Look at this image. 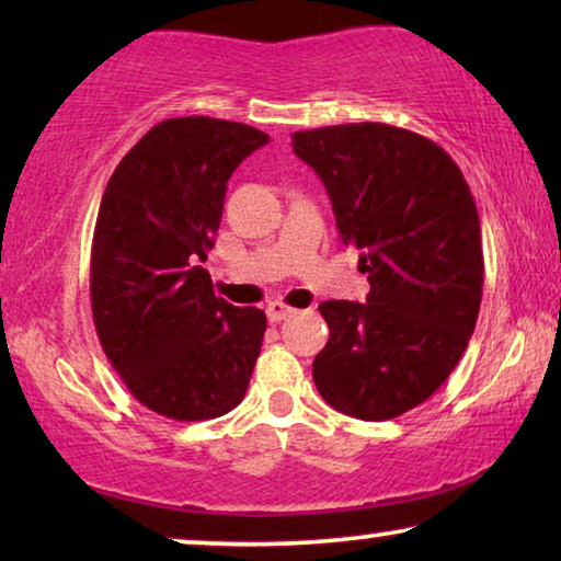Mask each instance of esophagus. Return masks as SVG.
I'll use <instances>...</instances> for the list:
<instances>
[{
  "mask_svg": "<svg viewBox=\"0 0 561 561\" xmlns=\"http://www.w3.org/2000/svg\"><path fill=\"white\" fill-rule=\"evenodd\" d=\"M265 313H267V319L273 321V324H278V321L288 319L290 313H296V309H290V306H286L283 301H271L265 306Z\"/></svg>",
  "mask_w": 561,
  "mask_h": 561,
  "instance_id": "esophagus-1",
  "label": "esophagus"
}]
</instances>
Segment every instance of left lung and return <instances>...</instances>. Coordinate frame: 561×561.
Segmentation results:
<instances>
[{
	"mask_svg": "<svg viewBox=\"0 0 561 561\" xmlns=\"http://www.w3.org/2000/svg\"><path fill=\"white\" fill-rule=\"evenodd\" d=\"M294 152L332 198L359 250L367 304L324 301L329 342L313 382L336 411L388 421L449 378L482 301V234L462 171L411 129L355 122L294 133Z\"/></svg>",
	"mask_w": 561,
	"mask_h": 561,
	"instance_id": "obj_1",
	"label": "left lung"
}]
</instances>
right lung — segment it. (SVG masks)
Instances as JSON below:
<instances>
[{
	"mask_svg": "<svg viewBox=\"0 0 561 561\" xmlns=\"http://www.w3.org/2000/svg\"><path fill=\"white\" fill-rule=\"evenodd\" d=\"M260 129L163 119L119 160L91 242V311L102 350L137 401L175 421L225 416L244 398L265 313L214 296L202 265L227 181Z\"/></svg>",
	"mask_w": 561,
	"mask_h": 561,
	"instance_id": "right-lung-1",
	"label": "right lung"
}]
</instances>
